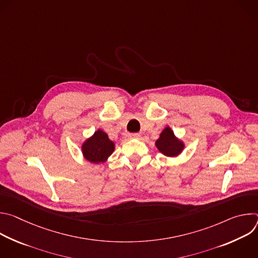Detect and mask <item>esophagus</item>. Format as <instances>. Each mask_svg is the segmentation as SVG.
<instances>
[{
	"instance_id": "34e87169",
	"label": "esophagus",
	"mask_w": 258,
	"mask_h": 258,
	"mask_svg": "<svg viewBox=\"0 0 258 258\" xmlns=\"http://www.w3.org/2000/svg\"><path fill=\"white\" fill-rule=\"evenodd\" d=\"M128 138H130V139H139V138H140V134H138V133L128 134Z\"/></svg>"
}]
</instances>
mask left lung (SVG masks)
I'll list each match as a JSON object with an SVG mask.
<instances>
[{
  "label": "left lung",
  "mask_w": 258,
  "mask_h": 258,
  "mask_svg": "<svg viewBox=\"0 0 258 258\" xmlns=\"http://www.w3.org/2000/svg\"><path fill=\"white\" fill-rule=\"evenodd\" d=\"M156 146L159 151L166 156H175L183 149V144L174 137L169 127L163 130L160 138L156 141Z\"/></svg>",
  "instance_id": "left-lung-1"
}]
</instances>
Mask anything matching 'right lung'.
<instances>
[{
  "mask_svg": "<svg viewBox=\"0 0 258 258\" xmlns=\"http://www.w3.org/2000/svg\"><path fill=\"white\" fill-rule=\"evenodd\" d=\"M114 150V143L109 140L107 134L101 130L97 131L92 138L83 145V153L87 160L99 163L106 161Z\"/></svg>",
  "mask_w": 258,
  "mask_h": 258,
  "instance_id": "right-lung-1",
  "label": "right lung"
}]
</instances>
